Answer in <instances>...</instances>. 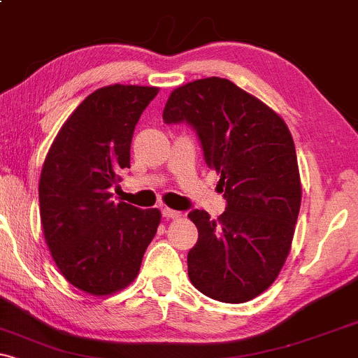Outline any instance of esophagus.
I'll return each mask as SVG.
<instances>
[{
    "label": "esophagus",
    "mask_w": 358,
    "mask_h": 358,
    "mask_svg": "<svg viewBox=\"0 0 358 358\" xmlns=\"http://www.w3.org/2000/svg\"><path fill=\"white\" fill-rule=\"evenodd\" d=\"M162 215L165 217V219H180V217H182V213L176 212V210H171V208H168V207H163Z\"/></svg>",
    "instance_id": "esophagus-1"
}]
</instances>
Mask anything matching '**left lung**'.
<instances>
[{
  "mask_svg": "<svg viewBox=\"0 0 358 358\" xmlns=\"http://www.w3.org/2000/svg\"><path fill=\"white\" fill-rule=\"evenodd\" d=\"M163 121L195 129L227 200L217 220L196 208L188 213L199 229L188 252L192 285L222 303L259 296L285 266L301 205L296 150L286 122L220 77L175 89Z\"/></svg>",
  "mask_w": 358,
  "mask_h": 358,
  "instance_id": "obj_1",
  "label": "left lung"
}]
</instances>
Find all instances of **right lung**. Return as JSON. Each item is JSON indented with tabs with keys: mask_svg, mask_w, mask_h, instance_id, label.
Masks as SVG:
<instances>
[{
	"mask_svg": "<svg viewBox=\"0 0 358 358\" xmlns=\"http://www.w3.org/2000/svg\"><path fill=\"white\" fill-rule=\"evenodd\" d=\"M158 87L114 84L94 90L60 127L38 196L43 236L71 285L106 296L138 276L162 212L110 200L129 168L134 127Z\"/></svg>",
	"mask_w": 358,
	"mask_h": 358,
	"instance_id": "add662e5",
	"label": "right lung"
}]
</instances>
